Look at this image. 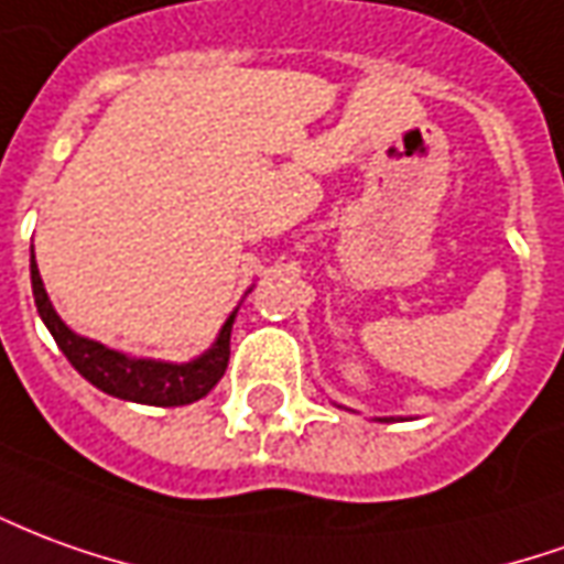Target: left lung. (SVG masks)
Segmentation results:
<instances>
[{"mask_svg": "<svg viewBox=\"0 0 564 564\" xmlns=\"http://www.w3.org/2000/svg\"><path fill=\"white\" fill-rule=\"evenodd\" d=\"M376 421H397V419H376Z\"/></svg>", "mask_w": 564, "mask_h": 564, "instance_id": "8db88e82", "label": "left lung"}]
</instances>
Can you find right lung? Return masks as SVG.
<instances>
[{
    "instance_id": "right-lung-1",
    "label": "right lung",
    "mask_w": 564,
    "mask_h": 564,
    "mask_svg": "<svg viewBox=\"0 0 564 564\" xmlns=\"http://www.w3.org/2000/svg\"><path fill=\"white\" fill-rule=\"evenodd\" d=\"M30 281H33V299L39 317L48 326L57 348L66 354L69 364L76 366L78 376L88 378L94 388H100L109 397L143 405H188L214 391L216 381L226 372L228 354H231L228 350L231 323L238 317V308L228 314L216 341L204 354H198L188 364H167V360H152V357H131L124 350L106 348L94 338L73 333L51 305L39 265H35L33 247H30Z\"/></svg>"
}]
</instances>
